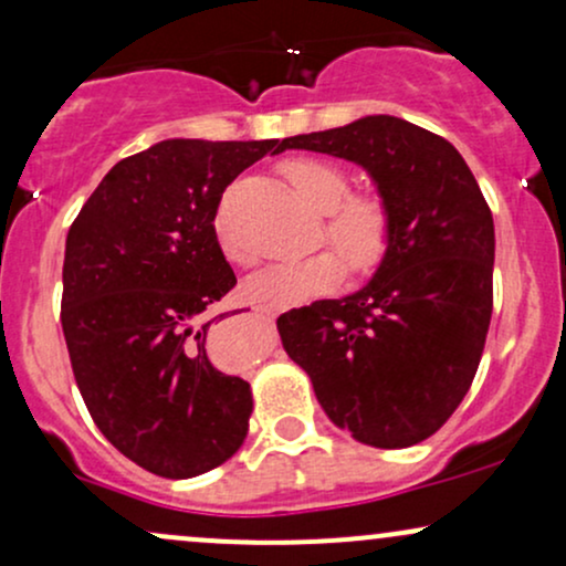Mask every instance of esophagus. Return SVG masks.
<instances>
[{
    "label": "esophagus",
    "mask_w": 566,
    "mask_h": 566,
    "mask_svg": "<svg viewBox=\"0 0 566 566\" xmlns=\"http://www.w3.org/2000/svg\"><path fill=\"white\" fill-rule=\"evenodd\" d=\"M255 311H258V314H274V311H276V305H269V303H258V305H255Z\"/></svg>",
    "instance_id": "obj_1"
}]
</instances>
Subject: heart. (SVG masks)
Masks as SVG:
<instances>
[{
	"instance_id": "1",
	"label": "heart",
	"mask_w": 566,
	"mask_h": 566,
	"mask_svg": "<svg viewBox=\"0 0 566 566\" xmlns=\"http://www.w3.org/2000/svg\"><path fill=\"white\" fill-rule=\"evenodd\" d=\"M282 175L305 205L322 212V239L337 247L354 274H369L386 261L394 242V212L380 193H348L346 170L319 157H292L282 165ZM218 239L231 263H252V255L233 242L223 220H218ZM339 256L335 250H319L308 258L276 263L247 282V295L274 305L319 295L343 279L346 264Z\"/></svg>"
}]
</instances>
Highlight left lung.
Listing matches in <instances>:
<instances>
[{
	"instance_id": "8db88e82",
	"label": "left lung",
	"mask_w": 566,
	"mask_h": 566,
	"mask_svg": "<svg viewBox=\"0 0 566 566\" xmlns=\"http://www.w3.org/2000/svg\"><path fill=\"white\" fill-rule=\"evenodd\" d=\"M373 175L394 242L367 287L276 319L327 418L356 441L401 450L450 420L490 329L495 226L476 178L441 135L396 116L284 138Z\"/></svg>"
}]
</instances>
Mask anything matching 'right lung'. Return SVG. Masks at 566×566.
<instances>
[{
	"instance_id": "1",
	"label": "right lung",
	"mask_w": 566,
	"mask_h": 566,
	"mask_svg": "<svg viewBox=\"0 0 566 566\" xmlns=\"http://www.w3.org/2000/svg\"><path fill=\"white\" fill-rule=\"evenodd\" d=\"M284 140H161L116 161L71 223L61 324L101 433L140 469L191 479L250 428V382L207 354L212 303L237 284L216 216L237 175Z\"/></svg>"
}]
</instances>
